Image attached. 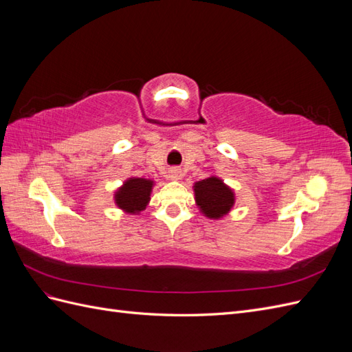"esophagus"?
<instances>
[{
  "label": "esophagus",
  "instance_id": "34e87169",
  "mask_svg": "<svg viewBox=\"0 0 352 352\" xmlns=\"http://www.w3.org/2000/svg\"><path fill=\"white\" fill-rule=\"evenodd\" d=\"M168 177L172 180H179L180 177H182V170H180V168H170L168 170Z\"/></svg>",
  "mask_w": 352,
  "mask_h": 352
}]
</instances>
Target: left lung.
<instances>
[{
  "instance_id": "left-lung-1",
  "label": "left lung",
  "mask_w": 352,
  "mask_h": 352,
  "mask_svg": "<svg viewBox=\"0 0 352 352\" xmlns=\"http://www.w3.org/2000/svg\"><path fill=\"white\" fill-rule=\"evenodd\" d=\"M192 190L199 212L210 220H221L235 207V190L216 175L198 180L192 185Z\"/></svg>"
}]
</instances>
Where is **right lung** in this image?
I'll use <instances>...</instances> for the list:
<instances>
[{
  "mask_svg": "<svg viewBox=\"0 0 352 352\" xmlns=\"http://www.w3.org/2000/svg\"><path fill=\"white\" fill-rule=\"evenodd\" d=\"M155 180L131 176L113 192V201L117 208L126 214H140L151 201Z\"/></svg>",
  "mask_w": 352,
  "mask_h": 352,
  "instance_id": "obj_1",
  "label": "right lung"
}]
</instances>
